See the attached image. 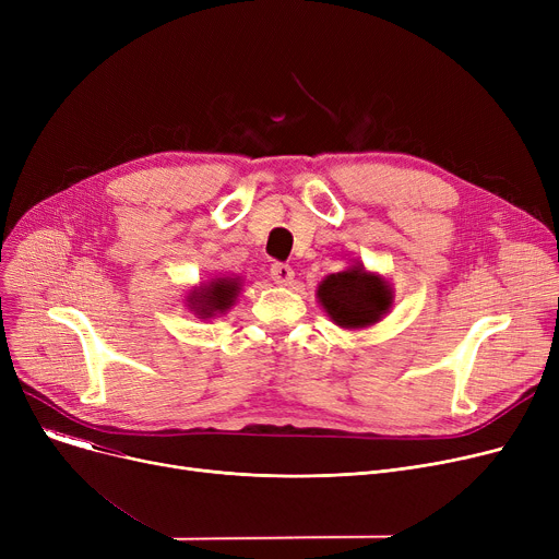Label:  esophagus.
<instances>
[{"label":"esophagus","instance_id":"34e87169","mask_svg":"<svg viewBox=\"0 0 559 559\" xmlns=\"http://www.w3.org/2000/svg\"><path fill=\"white\" fill-rule=\"evenodd\" d=\"M270 274H272V281L276 285H289L292 278H295V272H292L289 264H283V262H274Z\"/></svg>","mask_w":559,"mask_h":559}]
</instances>
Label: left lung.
<instances>
[{
	"instance_id": "1",
	"label": "left lung",
	"mask_w": 559,
	"mask_h": 559,
	"mask_svg": "<svg viewBox=\"0 0 559 559\" xmlns=\"http://www.w3.org/2000/svg\"><path fill=\"white\" fill-rule=\"evenodd\" d=\"M317 299L337 326L356 331L373 326L390 312L394 292L383 276L367 272L362 264H354L321 281Z\"/></svg>"
}]
</instances>
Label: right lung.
I'll return each instance as SVG.
<instances>
[{"label":"right lung","instance_id":"obj_1","mask_svg":"<svg viewBox=\"0 0 559 559\" xmlns=\"http://www.w3.org/2000/svg\"><path fill=\"white\" fill-rule=\"evenodd\" d=\"M240 278L235 276H224V278H213L209 283H201L199 287L190 289L188 295V308L199 314V319H209V317H217L224 314L235 299L240 295Z\"/></svg>","mask_w":559,"mask_h":559}]
</instances>
